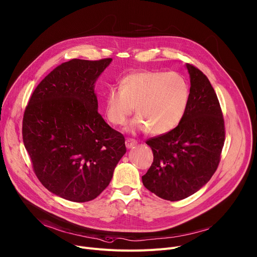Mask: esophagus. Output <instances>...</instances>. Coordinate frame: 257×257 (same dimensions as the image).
<instances>
[{
    "label": "esophagus",
    "instance_id": "esophagus-1",
    "mask_svg": "<svg viewBox=\"0 0 257 257\" xmlns=\"http://www.w3.org/2000/svg\"><path fill=\"white\" fill-rule=\"evenodd\" d=\"M125 144H126L127 149H132L133 147H135L136 145H138V142H136L135 140H132V139H127Z\"/></svg>",
    "mask_w": 257,
    "mask_h": 257
}]
</instances>
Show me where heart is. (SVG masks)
<instances>
[{
	"label": "heart",
	"mask_w": 257,
	"mask_h": 257,
	"mask_svg": "<svg viewBox=\"0 0 257 257\" xmlns=\"http://www.w3.org/2000/svg\"><path fill=\"white\" fill-rule=\"evenodd\" d=\"M190 100V87L178 72L139 71L126 75L118 89H110L104 98L108 122L122 126L134 107L138 116L126 130L148 131L163 135L174 130L183 119Z\"/></svg>",
	"instance_id": "obj_1"
}]
</instances>
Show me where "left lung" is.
Segmentation results:
<instances>
[{
	"label": "left lung",
	"instance_id": "obj_1",
	"mask_svg": "<svg viewBox=\"0 0 257 257\" xmlns=\"http://www.w3.org/2000/svg\"><path fill=\"white\" fill-rule=\"evenodd\" d=\"M186 68L191 87L183 119L174 130L146 142L154 160L143 184L170 201L194 194L210 181L225 140L223 115L210 80L196 67Z\"/></svg>",
	"mask_w": 257,
	"mask_h": 257
}]
</instances>
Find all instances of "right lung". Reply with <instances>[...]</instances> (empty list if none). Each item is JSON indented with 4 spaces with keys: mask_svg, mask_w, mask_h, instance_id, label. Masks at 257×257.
Segmentation results:
<instances>
[{
    "mask_svg": "<svg viewBox=\"0 0 257 257\" xmlns=\"http://www.w3.org/2000/svg\"><path fill=\"white\" fill-rule=\"evenodd\" d=\"M111 61L61 64L37 85L25 110L23 140L34 172L67 200L96 198L126 153L124 135L98 112L95 82Z\"/></svg>",
    "mask_w": 257,
    "mask_h": 257,
    "instance_id": "obj_1",
    "label": "right lung"
}]
</instances>
